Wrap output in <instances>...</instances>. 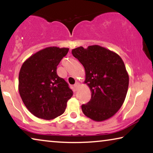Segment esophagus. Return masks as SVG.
<instances>
[{
  "instance_id": "obj_1",
  "label": "esophagus",
  "mask_w": 153,
  "mask_h": 153,
  "mask_svg": "<svg viewBox=\"0 0 153 153\" xmlns=\"http://www.w3.org/2000/svg\"><path fill=\"white\" fill-rule=\"evenodd\" d=\"M79 85H80V83H79V82H76V83H75V84L74 85V87L75 90L78 89L79 87Z\"/></svg>"
}]
</instances>
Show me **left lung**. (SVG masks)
Instances as JSON below:
<instances>
[{
	"label": "left lung",
	"mask_w": 153,
	"mask_h": 153,
	"mask_svg": "<svg viewBox=\"0 0 153 153\" xmlns=\"http://www.w3.org/2000/svg\"><path fill=\"white\" fill-rule=\"evenodd\" d=\"M72 55L84 67L86 83L91 99L81 106L85 116L102 122L114 116L126 97L129 74L120 56L99 45L79 47Z\"/></svg>",
	"instance_id": "left-lung-1"
}]
</instances>
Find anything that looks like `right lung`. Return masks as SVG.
I'll list each match as a JSON object with an SVG mask.
<instances>
[{"mask_svg": "<svg viewBox=\"0 0 153 153\" xmlns=\"http://www.w3.org/2000/svg\"><path fill=\"white\" fill-rule=\"evenodd\" d=\"M69 48L49 47L30 56L19 74V92L33 115L51 120L62 115L73 92L56 70Z\"/></svg>", "mask_w": 153, "mask_h": 153, "instance_id": "add662e5", "label": "right lung"}]
</instances>
